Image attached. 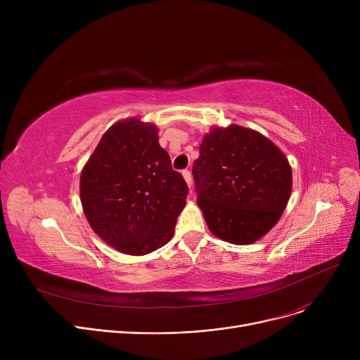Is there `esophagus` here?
<instances>
[{
    "mask_svg": "<svg viewBox=\"0 0 360 360\" xmlns=\"http://www.w3.org/2000/svg\"><path fill=\"white\" fill-rule=\"evenodd\" d=\"M182 176H184V179H185L186 185L191 188V185H193V176H191V172H190V170H188V169L182 170Z\"/></svg>",
    "mask_w": 360,
    "mask_h": 360,
    "instance_id": "esophagus-1",
    "label": "esophagus"
}]
</instances>
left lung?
Listing matches in <instances>:
<instances>
[{"mask_svg": "<svg viewBox=\"0 0 360 360\" xmlns=\"http://www.w3.org/2000/svg\"><path fill=\"white\" fill-rule=\"evenodd\" d=\"M193 175L210 232L235 245L266 235L292 193V167L283 151L258 131L236 124L204 136Z\"/></svg>", "mask_w": 360, "mask_h": 360, "instance_id": "8db88e82", "label": "left lung"}]
</instances>
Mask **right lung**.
<instances>
[{
	"label": "right lung",
	"mask_w": 360,
	"mask_h": 360,
	"mask_svg": "<svg viewBox=\"0 0 360 360\" xmlns=\"http://www.w3.org/2000/svg\"><path fill=\"white\" fill-rule=\"evenodd\" d=\"M188 186L172 169L153 124H113L83 167L80 198L89 224L120 252L146 255L175 232Z\"/></svg>",
	"instance_id": "1"
}]
</instances>
